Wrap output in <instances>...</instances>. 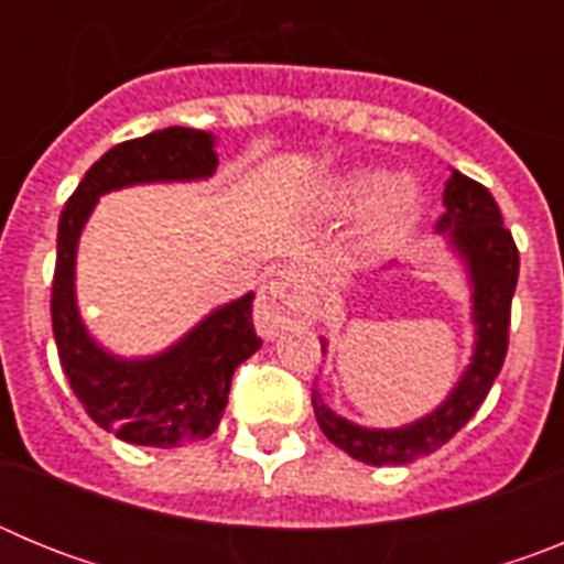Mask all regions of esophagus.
<instances>
[{"label":"esophagus","mask_w":564,"mask_h":564,"mask_svg":"<svg viewBox=\"0 0 564 564\" xmlns=\"http://www.w3.org/2000/svg\"><path fill=\"white\" fill-rule=\"evenodd\" d=\"M296 291H299V273L293 265H279L271 271V279H268L265 291L259 293L257 299V311H253V318H257V327L265 336H276L282 327L296 316Z\"/></svg>","instance_id":"obj_1"}]
</instances>
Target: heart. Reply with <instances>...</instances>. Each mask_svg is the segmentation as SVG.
I'll return each mask as SVG.
<instances>
[{"mask_svg":"<svg viewBox=\"0 0 564 564\" xmlns=\"http://www.w3.org/2000/svg\"><path fill=\"white\" fill-rule=\"evenodd\" d=\"M322 208L333 220L358 217L364 242L370 248L395 246L421 220L423 194L412 177H387L381 169H352L327 186Z\"/></svg>","mask_w":564,"mask_h":564,"instance_id":"obj_1","label":"heart"}]
</instances>
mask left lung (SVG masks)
Instances as JSON below:
<instances>
[{
  "label": "left lung",
  "mask_w": 564,
  "mask_h": 564,
  "mask_svg": "<svg viewBox=\"0 0 564 564\" xmlns=\"http://www.w3.org/2000/svg\"><path fill=\"white\" fill-rule=\"evenodd\" d=\"M443 206L446 212L437 220V231L449 237L466 262L471 279V318L477 327L475 356L455 390L435 412L401 430L358 426L338 417L316 390L311 395L318 430L325 432L327 441L370 466H401L441 449L480 410L506 361L511 296L520 276V251L514 237L502 226V214L491 192L466 174L452 172L443 192Z\"/></svg>",
  "instance_id": "1"
}]
</instances>
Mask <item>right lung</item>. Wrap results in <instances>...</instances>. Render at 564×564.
<instances>
[{"label": "right lung", "instance_id": "1", "mask_svg": "<svg viewBox=\"0 0 564 564\" xmlns=\"http://www.w3.org/2000/svg\"><path fill=\"white\" fill-rule=\"evenodd\" d=\"M217 169L214 138L203 129L169 127L104 152L87 169L58 217L53 273V336L58 361L84 410L101 430L134 446L172 449L208 437L228 403L231 376L259 350L253 293L217 307L166 352L115 358L89 338L76 305V248L98 197L134 183L200 181Z\"/></svg>", "mask_w": 564, "mask_h": 564}]
</instances>
